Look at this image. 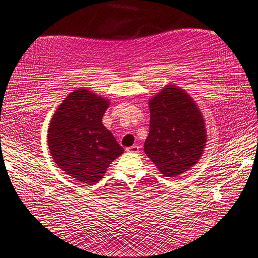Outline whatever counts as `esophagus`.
Segmentation results:
<instances>
[{
    "label": "esophagus",
    "instance_id": "34e87169",
    "mask_svg": "<svg viewBox=\"0 0 258 258\" xmlns=\"http://www.w3.org/2000/svg\"><path fill=\"white\" fill-rule=\"evenodd\" d=\"M139 150H140V147L137 146V145L126 148V151H127V152H133V154H138Z\"/></svg>",
    "mask_w": 258,
    "mask_h": 258
}]
</instances>
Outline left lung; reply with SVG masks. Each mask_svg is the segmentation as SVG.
Wrapping results in <instances>:
<instances>
[{
	"instance_id": "1",
	"label": "left lung",
	"mask_w": 258,
	"mask_h": 258,
	"mask_svg": "<svg viewBox=\"0 0 258 258\" xmlns=\"http://www.w3.org/2000/svg\"><path fill=\"white\" fill-rule=\"evenodd\" d=\"M150 128L145 152L166 177H175L198 163L207 142L206 125L185 90L166 85L149 99Z\"/></svg>"
}]
</instances>
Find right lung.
I'll list each match as a JSON object with an SVG mask.
<instances>
[{"instance_id":"right-lung-1","label":"right lung","mask_w":258,"mask_h":258,"mask_svg":"<svg viewBox=\"0 0 258 258\" xmlns=\"http://www.w3.org/2000/svg\"><path fill=\"white\" fill-rule=\"evenodd\" d=\"M109 101L84 87L73 91L56 108L47 130V146L56 166L87 185L101 180L124 152L102 124Z\"/></svg>"}]
</instances>
